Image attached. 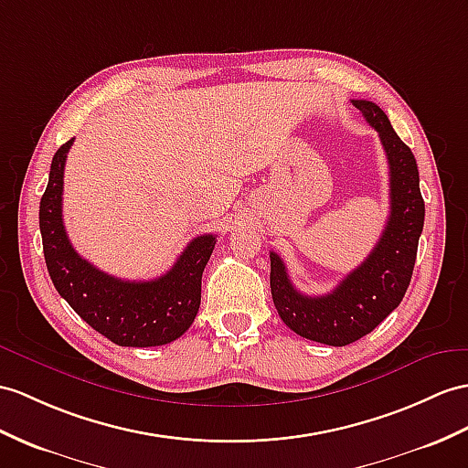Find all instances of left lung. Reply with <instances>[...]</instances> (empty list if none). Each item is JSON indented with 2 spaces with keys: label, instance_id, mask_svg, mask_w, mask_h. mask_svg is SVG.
<instances>
[{
  "label": "left lung",
  "instance_id": "left-lung-1",
  "mask_svg": "<svg viewBox=\"0 0 468 468\" xmlns=\"http://www.w3.org/2000/svg\"><path fill=\"white\" fill-rule=\"evenodd\" d=\"M353 107L379 133L389 163L391 210L371 254L325 295H305L293 288L286 264L270 252L273 305L292 332L325 346H349L371 334L401 303L413 276L425 202L419 188L417 161L385 112L371 101L356 99Z\"/></svg>",
  "mask_w": 468,
  "mask_h": 468
}]
</instances>
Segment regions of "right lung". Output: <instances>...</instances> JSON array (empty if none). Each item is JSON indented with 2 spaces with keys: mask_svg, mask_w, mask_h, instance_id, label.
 <instances>
[{
  "mask_svg": "<svg viewBox=\"0 0 468 468\" xmlns=\"http://www.w3.org/2000/svg\"><path fill=\"white\" fill-rule=\"evenodd\" d=\"M73 139L55 153L39 202L45 264L55 290L90 327L122 347H154L178 339L200 307L202 271L214 234L192 240L165 276L129 282L101 271L75 252L63 226V170Z\"/></svg>",
  "mask_w": 468,
  "mask_h": 468,
  "instance_id": "1",
  "label": "right lung"
}]
</instances>
